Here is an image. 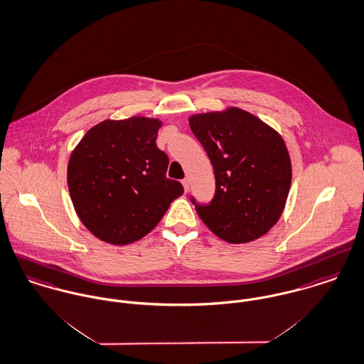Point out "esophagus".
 <instances>
[{
    "label": "esophagus",
    "instance_id": "1",
    "mask_svg": "<svg viewBox=\"0 0 364 364\" xmlns=\"http://www.w3.org/2000/svg\"><path fill=\"white\" fill-rule=\"evenodd\" d=\"M182 185H183L185 192H188V191H189V179H188V178H185V179L182 181Z\"/></svg>",
    "mask_w": 364,
    "mask_h": 364
}]
</instances>
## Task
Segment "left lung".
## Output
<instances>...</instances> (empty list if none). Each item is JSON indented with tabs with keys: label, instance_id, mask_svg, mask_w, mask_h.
Wrapping results in <instances>:
<instances>
[{
	"label": "left lung",
	"instance_id": "1",
	"mask_svg": "<svg viewBox=\"0 0 364 364\" xmlns=\"http://www.w3.org/2000/svg\"><path fill=\"white\" fill-rule=\"evenodd\" d=\"M189 125L215 175L214 198L196 205L200 220L233 245L264 236L281 218L292 182L282 136L237 107L193 114Z\"/></svg>",
	"mask_w": 364,
	"mask_h": 364
}]
</instances>
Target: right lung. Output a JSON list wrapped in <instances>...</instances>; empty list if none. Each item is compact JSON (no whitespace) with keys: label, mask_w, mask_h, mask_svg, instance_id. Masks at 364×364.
I'll use <instances>...</instances> for the list:
<instances>
[{"label":"right lung","mask_w":364,"mask_h":364,"mask_svg":"<svg viewBox=\"0 0 364 364\" xmlns=\"http://www.w3.org/2000/svg\"><path fill=\"white\" fill-rule=\"evenodd\" d=\"M163 121L132 117L90 128L70 153L66 179L82 224L100 240L129 245L161 221L181 182L166 178L168 157L156 139Z\"/></svg>","instance_id":"right-lung-1"}]
</instances>
